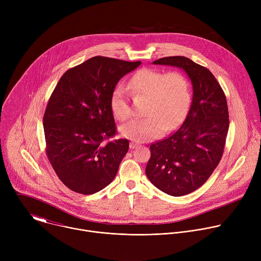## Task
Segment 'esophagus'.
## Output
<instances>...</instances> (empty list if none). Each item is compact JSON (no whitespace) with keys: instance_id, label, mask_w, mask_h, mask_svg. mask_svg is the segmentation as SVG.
<instances>
[{"instance_id":"34e87169","label":"esophagus","mask_w":261,"mask_h":261,"mask_svg":"<svg viewBox=\"0 0 261 261\" xmlns=\"http://www.w3.org/2000/svg\"><path fill=\"white\" fill-rule=\"evenodd\" d=\"M130 148H135L136 146H138V143H136V142H133V141H131L130 142Z\"/></svg>"}]
</instances>
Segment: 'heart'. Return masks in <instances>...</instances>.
Masks as SVG:
<instances>
[{
    "instance_id": "heart-1",
    "label": "heart",
    "mask_w": 261,
    "mask_h": 261,
    "mask_svg": "<svg viewBox=\"0 0 261 261\" xmlns=\"http://www.w3.org/2000/svg\"><path fill=\"white\" fill-rule=\"evenodd\" d=\"M129 94L147 97L146 117L132 120L120 128L124 137L138 142L158 138L165 130L176 129L187 116L191 101L190 84L182 73L143 68L133 74L126 88L119 85L110 94L109 108L118 121H126L131 116Z\"/></svg>"
}]
</instances>
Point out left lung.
Returning <instances> with one entry per match:
<instances>
[{
  "label": "left lung",
  "mask_w": 261,
  "mask_h": 261,
  "mask_svg": "<svg viewBox=\"0 0 261 261\" xmlns=\"http://www.w3.org/2000/svg\"><path fill=\"white\" fill-rule=\"evenodd\" d=\"M155 65L181 68L193 86L187 118L169 137L152 143L145 173L171 196L189 194L207 180L224 153L229 128L226 96L213 73L186 57H166Z\"/></svg>",
  "instance_id": "1"
}]
</instances>
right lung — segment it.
I'll use <instances>...</instances> for the list:
<instances>
[{"label":"right lung","mask_w":261,"mask_h":261,"mask_svg":"<svg viewBox=\"0 0 261 261\" xmlns=\"http://www.w3.org/2000/svg\"><path fill=\"white\" fill-rule=\"evenodd\" d=\"M140 64L94 57L67 70L56 86L43 117L45 152L70 190L94 194L115 178L129 140H109L117 134L109 98Z\"/></svg>","instance_id":"add662e5"}]
</instances>
